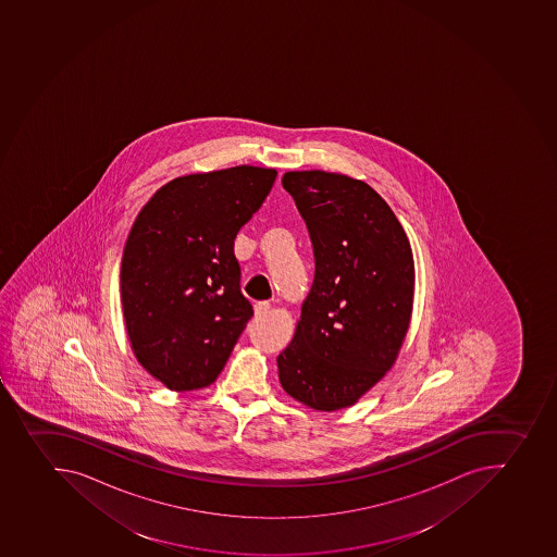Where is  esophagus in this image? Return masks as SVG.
Wrapping results in <instances>:
<instances>
[{
    "mask_svg": "<svg viewBox=\"0 0 557 557\" xmlns=\"http://www.w3.org/2000/svg\"><path fill=\"white\" fill-rule=\"evenodd\" d=\"M271 306L268 301H259L256 304V317L262 318L270 312Z\"/></svg>",
    "mask_w": 557,
    "mask_h": 557,
    "instance_id": "esophagus-1",
    "label": "esophagus"
}]
</instances>
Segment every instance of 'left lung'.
I'll return each instance as SVG.
<instances>
[{"label":"left lung","mask_w":557,"mask_h":557,"mask_svg":"<svg viewBox=\"0 0 557 557\" xmlns=\"http://www.w3.org/2000/svg\"><path fill=\"white\" fill-rule=\"evenodd\" d=\"M282 186L306 221L317 265L293 342L276 357L278 379L295 400L337 411L395 364L411 321V245L367 182L287 171Z\"/></svg>","instance_id":"obj_1"}]
</instances>
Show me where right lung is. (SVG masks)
I'll use <instances>...</instances> for the list:
<instances>
[{
	"mask_svg": "<svg viewBox=\"0 0 557 557\" xmlns=\"http://www.w3.org/2000/svg\"><path fill=\"white\" fill-rule=\"evenodd\" d=\"M256 165L178 176L140 209L121 259V306L140 367L171 392L211 386L253 317L234 239L270 195Z\"/></svg>",
	"mask_w": 557,
	"mask_h": 557,
	"instance_id": "right-lung-1",
	"label": "right lung"
}]
</instances>
